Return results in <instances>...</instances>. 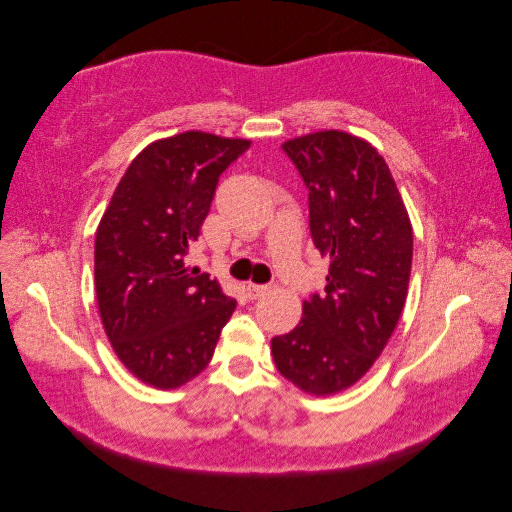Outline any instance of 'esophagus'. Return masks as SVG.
Segmentation results:
<instances>
[{"label":"esophagus","instance_id":"esophagus-1","mask_svg":"<svg viewBox=\"0 0 512 512\" xmlns=\"http://www.w3.org/2000/svg\"><path fill=\"white\" fill-rule=\"evenodd\" d=\"M246 290H248V295L253 297V299H259V297H264L266 292L270 290V286H266V284H248L246 286Z\"/></svg>","mask_w":512,"mask_h":512}]
</instances>
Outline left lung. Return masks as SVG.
<instances>
[{"mask_svg": "<svg viewBox=\"0 0 512 512\" xmlns=\"http://www.w3.org/2000/svg\"><path fill=\"white\" fill-rule=\"evenodd\" d=\"M308 189L310 235L330 257L323 292L295 330L270 341L281 376L314 396L352 387L383 352L405 308L413 233L383 156L352 134L281 145Z\"/></svg>", "mask_w": 512, "mask_h": 512, "instance_id": "8db88e82", "label": "left lung"}]
</instances>
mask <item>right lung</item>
<instances>
[{
  "instance_id": "right-lung-1",
  "label": "right lung",
  "mask_w": 512,
  "mask_h": 512,
  "mask_svg": "<svg viewBox=\"0 0 512 512\" xmlns=\"http://www.w3.org/2000/svg\"><path fill=\"white\" fill-rule=\"evenodd\" d=\"M250 140L184 132L145 147L96 231L94 284L107 339L143 383L176 389L209 365L237 306L187 268L222 171Z\"/></svg>"
}]
</instances>
